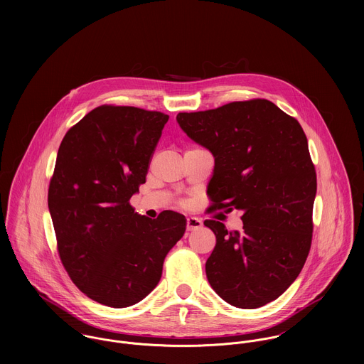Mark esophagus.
<instances>
[{
	"instance_id": "obj_1",
	"label": "esophagus",
	"mask_w": 364,
	"mask_h": 364,
	"mask_svg": "<svg viewBox=\"0 0 364 364\" xmlns=\"http://www.w3.org/2000/svg\"><path fill=\"white\" fill-rule=\"evenodd\" d=\"M202 225H203V223L198 217H188L186 218V230L188 231L199 230V228H202Z\"/></svg>"
}]
</instances>
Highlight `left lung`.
I'll list each match as a JSON object with an SVG mask.
<instances>
[{
	"instance_id": "8db88e82",
	"label": "left lung",
	"mask_w": 364,
	"mask_h": 364,
	"mask_svg": "<svg viewBox=\"0 0 364 364\" xmlns=\"http://www.w3.org/2000/svg\"><path fill=\"white\" fill-rule=\"evenodd\" d=\"M182 130L214 156L211 208L241 210L242 231L206 220L215 247L206 262L213 290L252 310L300 274L312 241L316 172L300 123L267 100L178 113Z\"/></svg>"
}]
</instances>
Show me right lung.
<instances>
[{"label": "right lung", "mask_w": 364, "mask_h": 364, "mask_svg": "<svg viewBox=\"0 0 364 364\" xmlns=\"http://www.w3.org/2000/svg\"><path fill=\"white\" fill-rule=\"evenodd\" d=\"M169 116L134 106L102 105L64 136L49 185L60 260L91 300L130 307L156 289L186 220L165 210L151 220L130 198L146 182Z\"/></svg>", "instance_id": "right-lung-1"}]
</instances>
